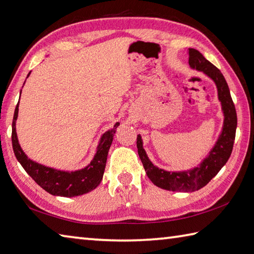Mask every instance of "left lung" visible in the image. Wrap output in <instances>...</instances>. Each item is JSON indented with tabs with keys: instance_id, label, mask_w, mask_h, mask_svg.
Listing matches in <instances>:
<instances>
[{
	"instance_id": "obj_1",
	"label": "left lung",
	"mask_w": 254,
	"mask_h": 254,
	"mask_svg": "<svg viewBox=\"0 0 254 254\" xmlns=\"http://www.w3.org/2000/svg\"><path fill=\"white\" fill-rule=\"evenodd\" d=\"M188 54L190 67L202 71L216 84L218 99L221 103L223 126L212 149L209 151V155L200 162L198 167L184 171H167L158 168L152 164L143 149L141 136H137L138 155H139L148 178L151 180L152 184L161 189L180 191V192H192V191L201 189L227 164L231 156L237 129L236 107L232 102L230 89L222 73L208 60H205L199 51L189 49Z\"/></svg>"
}]
</instances>
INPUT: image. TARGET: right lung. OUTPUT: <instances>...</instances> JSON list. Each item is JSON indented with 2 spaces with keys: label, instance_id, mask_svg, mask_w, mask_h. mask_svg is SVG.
Here are the masks:
<instances>
[{
  "label": "right lung",
  "instance_id": "right-lung-1",
  "mask_svg": "<svg viewBox=\"0 0 254 254\" xmlns=\"http://www.w3.org/2000/svg\"><path fill=\"white\" fill-rule=\"evenodd\" d=\"M30 74L31 71L28 73L27 77ZM17 116L18 103L16 105L15 112H14L12 123V146L14 154H15L16 159L22 165L24 170L32 177L38 186L53 195L71 198L87 193L100 184L103 179L105 167H106L109 148L112 146L113 138L117 127L119 126V123L115 124L114 128L109 129L100 137L96 154H95L93 160L85 168L75 171H64L38 164V162L31 160L25 155V152L22 150L16 135L15 124Z\"/></svg>",
  "mask_w": 254,
  "mask_h": 254
}]
</instances>
